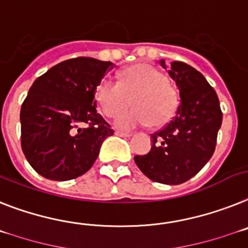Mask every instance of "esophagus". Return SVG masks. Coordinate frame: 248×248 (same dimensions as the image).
<instances>
[{
	"instance_id": "1",
	"label": "esophagus",
	"mask_w": 248,
	"mask_h": 248,
	"mask_svg": "<svg viewBox=\"0 0 248 248\" xmlns=\"http://www.w3.org/2000/svg\"><path fill=\"white\" fill-rule=\"evenodd\" d=\"M116 135L121 137H130L131 134L130 132H124V131H116Z\"/></svg>"
}]
</instances>
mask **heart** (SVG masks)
<instances>
[{
	"instance_id": "b5f03b06",
	"label": "heart",
	"mask_w": 248,
	"mask_h": 248,
	"mask_svg": "<svg viewBox=\"0 0 248 248\" xmlns=\"http://www.w3.org/2000/svg\"><path fill=\"white\" fill-rule=\"evenodd\" d=\"M135 108L120 113L129 107L130 99ZM95 99L101 112L116 118L120 128H135L151 122L154 127L168 124L175 114L179 95L164 72L149 64H137L124 69L118 82L111 79L99 84Z\"/></svg>"
}]
</instances>
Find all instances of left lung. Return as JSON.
Segmentation results:
<instances>
[{"label": "left lung", "mask_w": 248, "mask_h": 248, "mask_svg": "<svg viewBox=\"0 0 248 248\" xmlns=\"http://www.w3.org/2000/svg\"><path fill=\"white\" fill-rule=\"evenodd\" d=\"M160 64L166 68L164 60ZM168 72L178 85L180 105L172 120L151 135V150L135 156V163L153 182L178 185L197 175L213 155L222 111L202 73L183 62H172Z\"/></svg>", "instance_id": "obj_1"}]
</instances>
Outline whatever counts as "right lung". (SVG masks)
<instances>
[{
    "label": "right lung",
    "mask_w": 248,
    "mask_h": 248,
    "mask_svg": "<svg viewBox=\"0 0 248 248\" xmlns=\"http://www.w3.org/2000/svg\"><path fill=\"white\" fill-rule=\"evenodd\" d=\"M113 64L79 57L54 65L31 85L20 112L21 147L37 174L70 180L88 171L113 135L97 113L95 92Z\"/></svg>",
    "instance_id": "obj_1"
}]
</instances>
